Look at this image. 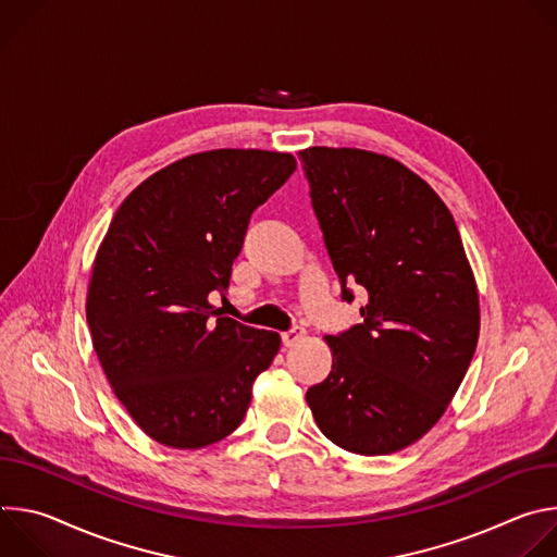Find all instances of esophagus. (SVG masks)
Returning a JSON list of instances; mask_svg holds the SVG:
<instances>
[{
  "label": "esophagus",
  "mask_w": 557,
  "mask_h": 557,
  "mask_svg": "<svg viewBox=\"0 0 557 557\" xmlns=\"http://www.w3.org/2000/svg\"><path fill=\"white\" fill-rule=\"evenodd\" d=\"M304 335H306V331L299 329V326H295V329L282 333V344H284L286 348H290V346H295L299 339H304Z\"/></svg>",
  "instance_id": "obj_1"
}]
</instances>
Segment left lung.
I'll return each mask as SVG.
<instances>
[{
	"label": "left lung",
	"mask_w": 557,
	"mask_h": 557,
	"mask_svg": "<svg viewBox=\"0 0 557 557\" xmlns=\"http://www.w3.org/2000/svg\"><path fill=\"white\" fill-rule=\"evenodd\" d=\"M299 161L324 245L363 322L329 335L331 374L306 392L339 447L381 456L443 417L479 344V290L456 222L436 191L394 158L308 147Z\"/></svg>",
	"instance_id": "8db88e82"
}]
</instances>
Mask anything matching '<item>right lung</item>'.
Instances as JSON below:
<instances>
[{"label":"right lung","mask_w":557,"mask_h":557,"mask_svg":"<svg viewBox=\"0 0 557 557\" xmlns=\"http://www.w3.org/2000/svg\"><path fill=\"white\" fill-rule=\"evenodd\" d=\"M290 153L213 149L143 181L99 247L86 317L101 368L153 441L198 449L243 423L280 335L222 317L251 213L295 172Z\"/></svg>","instance_id":"obj_1"}]
</instances>
